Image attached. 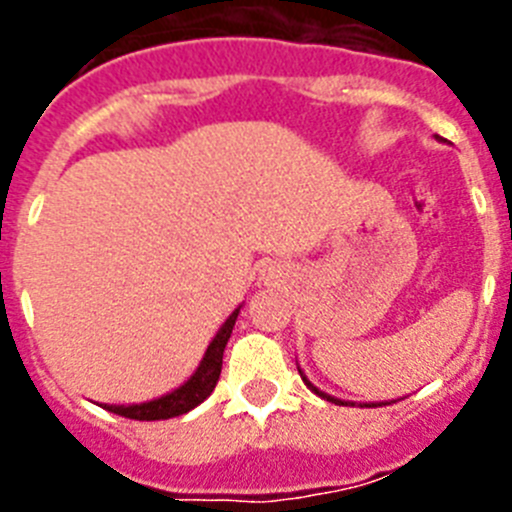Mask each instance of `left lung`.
<instances>
[{"mask_svg":"<svg viewBox=\"0 0 512 512\" xmlns=\"http://www.w3.org/2000/svg\"><path fill=\"white\" fill-rule=\"evenodd\" d=\"M297 369H300V366H297ZM300 377H302V382H305L307 387H310V390L315 392V395H318V397H323V400H328V402H336V405H354V402H343V400H338V397H330V395H325V392H320L318 387H315V384H312L310 379L305 377V374H302V369H300ZM369 408H377V405H374V402H372V405H369Z\"/></svg>","mask_w":512,"mask_h":512,"instance_id":"1","label":"left lung"}]
</instances>
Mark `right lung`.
I'll return each mask as SVG.
<instances>
[{"label":"right lung","mask_w":512,"mask_h":512,"mask_svg":"<svg viewBox=\"0 0 512 512\" xmlns=\"http://www.w3.org/2000/svg\"><path fill=\"white\" fill-rule=\"evenodd\" d=\"M238 312H241V307L230 312V318L220 325V330L215 333L212 343L207 346L205 356H202L200 366H197V372H194L182 387H176L174 392L158 397V400L140 402V405H102V408L130 420H169L197 408L200 402H205L207 397L212 395L217 379H220V369H223V351L225 346H228V338L230 333H233Z\"/></svg>","instance_id":"obj_1"}]
</instances>
